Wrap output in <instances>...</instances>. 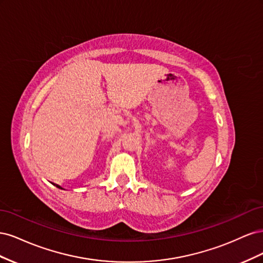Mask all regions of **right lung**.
<instances>
[{"instance_id": "obj_1", "label": "right lung", "mask_w": 263, "mask_h": 263, "mask_svg": "<svg viewBox=\"0 0 263 263\" xmlns=\"http://www.w3.org/2000/svg\"><path fill=\"white\" fill-rule=\"evenodd\" d=\"M57 186H59V185H57Z\"/></svg>"}]
</instances>
